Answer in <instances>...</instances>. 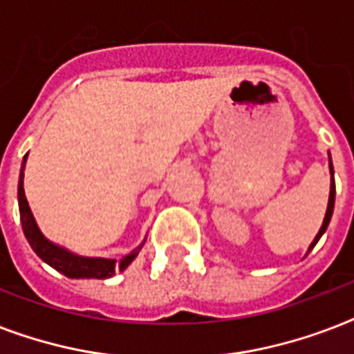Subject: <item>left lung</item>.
Returning <instances> with one entry per match:
<instances>
[{"mask_svg": "<svg viewBox=\"0 0 354 354\" xmlns=\"http://www.w3.org/2000/svg\"><path fill=\"white\" fill-rule=\"evenodd\" d=\"M329 167H330V174H335V171H333V163H330V161H329ZM335 194H336V187H335V178H333V182H330V194H329V205H327V213H325L324 224H322V227H319V233L316 235V239H314L313 244H310V250L316 246V242L319 241V236L324 235L325 230H327V226H329L330 216H333V209H335Z\"/></svg>", "mask_w": 354, "mask_h": 354, "instance_id": "obj_1", "label": "left lung"}]
</instances>
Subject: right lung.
I'll list each match as a JSON object with an SVG mask.
<instances>
[{"label":"right lung","instance_id":"1","mask_svg":"<svg viewBox=\"0 0 354 354\" xmlns=\"http://www.w3.org/2000/svg\"><path fill=\"white\" fill-rule=\"evenodd\" d=\"M27 158V154H25ZM24 158V161H25ZM18 200H19V218H21V226H24V233L27 236V241L32 246L38 257L44 259L47 264H51L53 268L58 270L60 274L71 279H106L115 274V270H124L128 264L132 263L139 250L143 248V244L136 248L132 253H128L121 261L115 259H90V257H79L69 253L64 248H58L55 244L47 241L46 236L41 235L38 226H36L35 218L30 215L29 204L25 198L24 191V165H21V174H19L18 183Z\"/></svg>","mask_w":354,"mask_h":354}]
</instances>
